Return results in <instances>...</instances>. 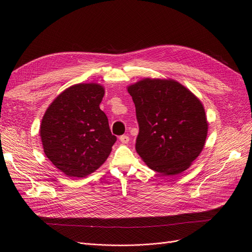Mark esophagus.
<instances>
[{
    "label": "esophagus",
    "mask_w": 252,
    "mask_h": 252,
    "mask_svg": "<svg viewBox=\"0 0 252 252\" xmlns=\"http://www.w3.org/2000/svg\"><path fill=\"white\" fill-rule=\"evenodd\" d=\"M119 140H120V142H121V143L127 144V143H128V141H129V138H128V136H126V135H123V136H120V137H119Z\"/></svg>",
    "instance_id": "34e87169"
}]
</instances>
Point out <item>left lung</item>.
<instances>
[{
    "instance_id": "obj_1",
    "label": "left lung",
    "mask_w": 252,
    "mask_h": 252,
    "mask_svg": "<svg viewBox=\"0 0 252 252\" xmlns=\"http://www.w3.org/2000/svg\"><path fill=\"white\" fill-rule=\"evenodd\" d=\"M136 107V151L151 169L175 175L201 153L208 121L201 101L174 80L146 78L127 87Z\"/></svg>"
}]
</instances>
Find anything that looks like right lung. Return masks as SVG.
Here are the masks:
<instances>
[{"instance_id": "obj_1", "label": "right lung", "mask_w": 252, "mask_h": 252, "mask_svg": "<svg viewBox=\"0 0 252 252\" xmlns=\"http://www.w3.org/2000/svg\"><path fill=\"white\" fill-rule=\"evenodd\" d=\"M104 94L99 84H76L61 92L42 117L44 154L69 178H85L98 169L116 141L99 109Z\"/></svg>"}]
</instances>
